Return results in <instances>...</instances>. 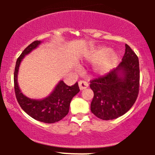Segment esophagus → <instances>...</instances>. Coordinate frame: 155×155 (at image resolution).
Listing matches in <instances>:
<instances>
[{"label": "esophagus", "instance_id": "1", "mask_svg": "<svg viewBox=\"0 0 155 155\" xmlns=\"http://www.w3.org/2000/svg\"><path fill=\"white\" fill-rule=\"evenodd\" d=\"M79 89L80 90H84V89L87 88V87H88V83H87V82H85V81H79Z\"/></svg>", "mask_w": 155, "mask_h": 155}]
</instances>
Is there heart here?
Returning <instances> with one entry per match:
<instances>
[{"label":"heart","instance_id":"b5f03b06","mask_svg":"<svg viewBox=\"0 0 155 155\" xmlns=\"http://www.w3.org/2000/svg\"><path fill=\"white\" fill-rule=\"evenodd\" d=\"M86 58L90 62H95L94 72L98 76H104L116 67L119 61V54L107 46H103L89 53Z\"/></svg>","mask_w":155,"mask_h":155}]
</instances>
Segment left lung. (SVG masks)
Returning <instances> with one entry per match:
<instances>
[{
    "mask_svg": "<svg viewBox=\"0 0 155 155\" xmlns=\"http://www.w3.org/2000/svg\"><path fill=\"white\" fill-rule=\"evenodd\" d=\"M90 87L94 91L91 111L101 119H115L133 107L140 89V66L138 57L128 45L119 65L91 81Z\"/></svg>",
    "mask_w": 155,
    "mask_h": 155,
    "instance_id": "left-lung-1",
    "label": "left lung"
}]
</instances>
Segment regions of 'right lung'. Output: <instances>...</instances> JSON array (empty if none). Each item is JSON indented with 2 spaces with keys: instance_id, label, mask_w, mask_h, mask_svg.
<instances>
[{
  "instance_id": "1",
  "label": "right lung",
  "mask_w": 155,
  "mask_h": 155,
  "mask_svg": "<svg viewBox=\"0 0 155 155\" xmlns=\"http://www.w3.org/2000/svg\"><path fill=\"white\" fill-rule=\"evenodd\" d=\"M41 43L40 40L33 42L18 58L14 72V87L17 101L28 115L39 121L51 124L61 121L68 115L71 100L80 90L77 82L72 86H68L61 80L51 93L43 99H31L21 93L18 85L20 64L26 54H28Z\"/></svg>"
}]
</instances>
